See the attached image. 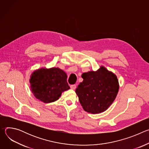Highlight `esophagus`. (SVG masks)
Masks as SVG:
<instances>
[{
  "instance_id": "esophagus-1",
  "label": "esophagus",
  "mask_w": 149,
  "mask_h": 149,
  "mask_svg": "<svg viewBox=\"0 0 149 149\" xmlns=\"http://www.w3.org/2000/svg\"><path fill=\"white\" fill-rule=\"evenodd\" d=\"M70 87L72 90H75L76 88V85L75 84H73V85H71Z\"/></svg>"
}]
</instances>
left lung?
Segmentation results:
<instances>
[{
  "instance_id": "1",
  "label": "left lung",
  "mask_w": 149,
  "mask_h": 149,
  "mask_svg": "<svg viewBox=\"0 0 149 149\" xmlns=\"http://www.w3.org/2000/svg\"><path fill=\"white\" fill-rule=\"evenodd\" d=\"M83 81L77 88L79 102L90 113H101L107 110L115 100L119 89L117 76L104 67L97 71L81 75Z\"/></svg>"
}]
</instances>
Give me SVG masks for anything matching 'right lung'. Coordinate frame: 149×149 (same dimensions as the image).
Here are the masks:
<instances>
[{
	"mask_svg": "<svg viewBox=\"0 0 149 149\" xmlns=\"http://www.w3.org/2000/svg\"><path fill=\"white\" fill-rule=\"evenodd\" d=\"M29 81L34 96L45 103L56 101L62 92L70 89L66 73L59 68L38 70L32 74Z\"/></svg>",
	"mask_w": 149,
	"mask_h": 149,
	"instance_id": "1",
	"label": "right lung"
}]
</instances>
